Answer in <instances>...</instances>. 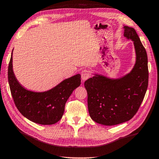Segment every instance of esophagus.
<instances>
[{"label": "esophagus", "instance_id": "obj_1", "mask_svg": "<svg viewBox=\"0 0 159 159\" xmlns=\"http://www.w3.org/2000/svg\"><path fill=\"white\" fill-rule=\"evenodd\" d=\"M81 77L82 82H84L85 80H87L89 77H90V73H89L88 70H84L82 72Z\"/></svg>", "mask_w": 159, "mask_h": 159}]
</instances>
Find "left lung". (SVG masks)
Returning a JSON list of instances; mask_svg holds the SVG:
<instances>
[{
    "mask_svg": "<svg viewBox=\"0 0 159 159\" xmlns=\"http://www.w3.org/2000/svg\"><path fill=\"white\" fill-rule=\"evenodd\" d=\"M123 28L124 36L134 44L136 58L133 70L118 79L95 74L84 82L89 116L96 123L104 125L130 120L139 110L148 88L146 49L134 29L126 26Z\"/></svg>",
    "mask_w": 159,
    "mask_h": 159,
    "instance_id": "1",
    "label": "left lung"
}]
</instances>
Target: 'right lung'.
Wrapping results in <instances>:
<instances>
[{
  "mask_svg": "<svg viewBox=\"0 0 159 159\" xmlns=\"http://www.w3.org/2000/svg\"><path fill=\"white\" fill-rule=\"evenodd\" d=\"M13 52L8 70V83L17 109L25 118L41 125H52L62 117L65 103L72 92L81 84L77 74L63 80L54 88L37 93L25 89L16 78L13 70Z\"/></svg>",
  "mask_w": 159,
  "mask_h": 159,
  "instance_id": "add662e5",
  "label": "right lung"
}]
</instances>
